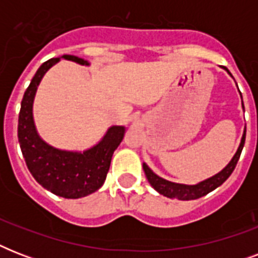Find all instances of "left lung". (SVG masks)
Segmentation results:
<instances>
[{
    "label": "left lung",
    "instance_id": "left-lung-1",
    "mask_svg": "<svg viewBox=\"0 0 258 258\" xmlns=\"http://www.w3.org/2000/svg\"><path fill=\"white\" fill-rule=\"evenodd\" d=\"M225 70L228 71V68H225ZM229 74H230V72H229ZM245 135H246V128H245L242 139H241L240 147L237 150L236 155L233 157L232 161L229 162V165L221 172H218V174H216L214 176H212V178H209V179L204 180V182H201V183L198 184L188 186V184L174 183V182L163 179L161 176H158L157 174H154L146 163H143V170H145V174L146 176H147V179H149L150 184H151L158 192H161L162 196L167 197V198H175V200L179 201L197 200V198H201V197L206 196V194H209L210 191H213L214 188L221 186V184L224 183L225 180L230 176L233 170L236 169L237 162L240 159L241 151H242V147H244L245 145Z\"/></svg>",
    "mask_w": 258,
    "mask_h": 258
}]
</instances>
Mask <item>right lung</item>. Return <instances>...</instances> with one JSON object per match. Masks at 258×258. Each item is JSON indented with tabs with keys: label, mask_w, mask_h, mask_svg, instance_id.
I'll use <instances>...</instances> for the list:
<instances>
[{
	"label": "right lung",
	"mask_w": 258,
	"mask_h": 258,
	"mask_svg": "<svg viewBox=\"0 0 258 258\" xmlns=\"http://www.w3.org/2000/svg\"><path fill=\"white\" fill-rule=\"evenodd\" d=\"M62 57L88 66L86 60L76 56L64 54ZM57 61H60V57L44 62L24 93L18 113V142L26 166L34 179L56 196L76 200L92 194L103 186L113 151L120 145L124 135V127H111L101 142L83 154L62 151L46 145L36 131L32 107L42 76Z\"/></svg>",
	"instance_id": "add662e5"
}]
</instances>
